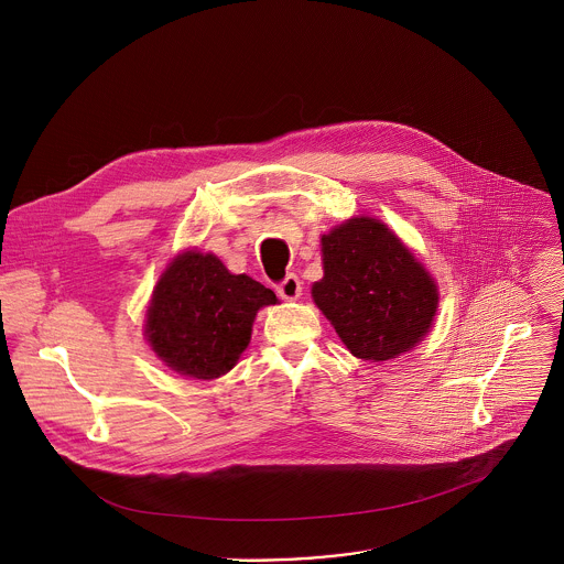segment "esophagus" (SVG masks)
<instances>
[{"instance_id": "34e87169", "label": "esophagus", "mask_w": 564, "mask_h": 564, "mask_svg": "<svg viewBox=\"0 0 564 564\" xmlns=\"http://www.w3.org/2000/svg\"><path fill=\"white\" fill-rule=\"evenodd\" d=\"M275 291L282 300H297L302 295V282L297 280V275L291 273L275 286Z\"/></svg>"}]
</instances>
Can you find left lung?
I'll use <instances>...</instances> for the list:
<instances>
[{
  "label": "left lung",
  "instance_id": "1",
  "mask_svg": "<svg viewBox=\"0 0 564 564\" xmlns=\"http://www.w3.org/2000/svg\"><path fill=\"white\" fill-rule=\"evenodd\" d=\"M322 260L313 300L357 359L389 361L424 339L437 286L384 223L359 216L337 225L322 236Z\"/></svg>",
  "mask_w": 564,
  "mask_h": 564
}]
</instances>
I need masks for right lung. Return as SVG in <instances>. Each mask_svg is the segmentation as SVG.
<instances>
[{"mask_svg": "<svg viewBox=\"0 0 564 564\" xmlns=\"http://www.w3.org/2000/svg\"><path fill=\"white\" fill-rule=\"evenodd\" d=\"M275 302L271 289L245 273H229L214 253L186 251L153 291L147 337L173 372L212 380L238 364L256 313Z\"/></svg>", "mask_w": 564, "mask_h": 564, "instance_id": "right-lung-1", "label": "right lung"}]
</instances>
